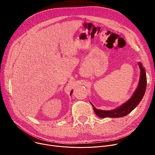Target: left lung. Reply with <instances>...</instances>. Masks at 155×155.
<instances>
[{"mask_svg": "<svg viewBox=\"0 0 155 155\" xmlns=\"http://www.w3.org/2000/svg\"><path fill=\"white\" fill-rule=\"evenodd\" d=\"M139 67L140 69V78L139 84L136 91L134 92L131 97L126 102L123 104L121 106L112 110H104L96 108L91 102V104L93 106V110L97 117L104 118H120L127 115L131 112L140 102L142 99L147 87V76L145 73V69L142 66L141 62H138Z\"/></svg>", "mask_w": 155, "mask_h": 155, "instance_id": "left-lung-1", "label": "left lung"}]
</instances>
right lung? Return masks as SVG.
<instances>
[{
  "mask_svg": "<svg viewBox=\"0 0 155 155\" xmlns=\"http://www.w3.org/2000/svg\"><path fill=\"white\" fill-rule=\"evenodd\" d=\"M72 93V91H71V94Z\"/></svg>",
  "mask_w": 155,
  "mask_h": 155,
  "instance_id": "obj_1",
  "label": "right lung"
}]
</instances>
